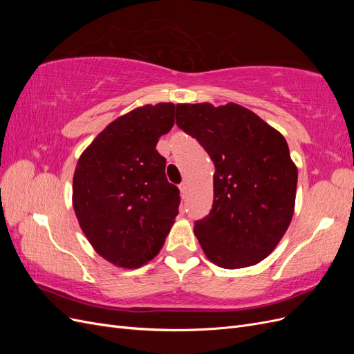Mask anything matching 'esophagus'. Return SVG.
Segmentation results:
<instances>
[{
	"instance_id": "34e87169",
	"label": "esophagus",
	"mask_w": 354,
	"mask_h": 354,
	"mask_svg": "<svg viewBox=\"0 0 354 354\" xmlns=\"http://www.w3.org/2000/svg\"><path fill=\"white\" fill-rule=\"evenodd\" d=\"M178 189H180V196L181 198H186V194H187V185L186 183H181L180 186H178Z\"/></svg>"
}]
</instances>
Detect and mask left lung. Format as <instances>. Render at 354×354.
<instances>
[{"label":"left lung","instance_id":"1","mask_svg":"<svg viewBox=\"0 0 354 354\" xmlns=\"http://www.w3.org/2000/svg\"><path fill=\"white\" fill-rule=\"evenodd\" d=\"M177 125L211 156L212 209L195 223L207 259L243 269L269 257L295 209L298 169L285 137L236 103H178Z\"/></svg>","mask_w":354,"mask_h":354}]
</instances>
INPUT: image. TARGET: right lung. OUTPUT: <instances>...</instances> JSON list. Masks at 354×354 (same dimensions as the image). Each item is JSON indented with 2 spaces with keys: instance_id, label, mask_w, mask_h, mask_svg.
<instances>
[{
  "instance_id": "right-lung-1",
  "label": "right lung",
  "mask_w": 354,
  "mask_h": 354,
  "mask_svg": "<svg viewBox=\"0 0 354 354\" xmlns=\"http://www.w3.org/2000/svg\"><path fill=\"white\" fill-rule=\"evenodd\" d=\"M173 103L145 104L116 118L81 153L72 205L85 238L106 261L138 269L159 254L178 214V189L165 177L160 136Z\"/></svg>"
}]
</instances>
